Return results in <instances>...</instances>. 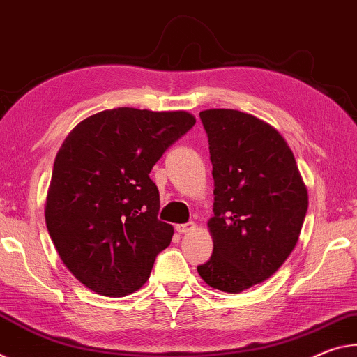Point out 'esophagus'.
I'll return each instance as SVG.
<instances>
[{
	"instance_id": "34e87169",
	"label": "esophagus",
	"mask_w": 357,
	"mask_h": 357,
	"mask_svg": "<svg viewBox=\"0 0 357 357\" xmlns=\"http://www.w3.org/2000/svg\"><path fill=\"white\" fill-rule=\"evenodd\" d=\"M177 229L178 234H188V232H192L196 229V225L195 223H185V225H177Z\"/></svg>"
}]
</instances>
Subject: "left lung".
<instances>
[{
	"label": "left lung",
	"mask_w": 357,
	"mask_h": 357,
	"mask_svg": "<svg viewBox=\"0 0 357 357\" xmlns=\"http://www.w3.org/2000/svg\"><path fill=\"white\" fill-rule=\"evenodd\" d=\"M213 166V253L204 282L242 293L278 271L294 250L308 208L294 155L275 128L234 109L199 114Z\"/></svg>",
	"instance_id": "obj_1"
}]
</instances>
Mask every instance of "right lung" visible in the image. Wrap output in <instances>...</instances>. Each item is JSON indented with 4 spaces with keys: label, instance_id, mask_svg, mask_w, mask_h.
I'll list each match as a JSON object with an SVG mask.
<instances>
[{
    "label": "right lung",
    "instance_id": "add662e5",
    "mask_svg": "<svg viewBox=\"0 0 357 357\" xmlns=\"http://www.w3.org/2000/svg\"><path fill=\"white\" fill-rule=\"evenodd\" d=\"M185 110H102L85 119L58 150L45 225L63 264L86 288L123 297L147 282L174 227L158 220L160 191L150 171L188 132Z\"/></svg>",
    "mask_w": 357,
    "mask_h": 357
}]
</instances>
